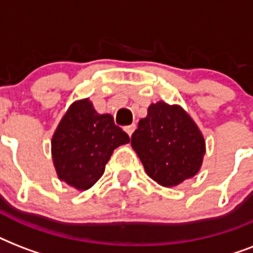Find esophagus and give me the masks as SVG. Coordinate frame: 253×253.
<instances>
[{"instance_id":"34e87169","label":"esophagus","mask_w":253,"mask_h":253,"mask_svg":"<svg viewBox=\"0 0 253 253\" xmlns=\"http://www.w3.org/2000/svg\"><path fill=\"white\" fill-rule=\"evenodd\" d=\"M135 128H136V126H135V125H130V126H127L126 128H125V131H126L127 134H128V136H131V135H132V132L135 131Z\"/></svg>"}]
</instances>
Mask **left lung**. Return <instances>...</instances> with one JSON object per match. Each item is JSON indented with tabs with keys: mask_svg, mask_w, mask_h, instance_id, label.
<instances>
[{
	"mask_svg": "<svg viewBox=\"0 0 253 253\" xmlns=\"http://www.w3.org/2000/svg\"><path fill=\"white\" fill-rule=\"evenodd\" d=\"M131 146L147 174L163 186H176L201 168L204 136L193 119L176 105L152 103L139 121Z\"/></svg>",
	"mask_w": 253,
	"mask_h": 253,
	"instance_id": "1",
	"label": "left lung"
}]
</instances>
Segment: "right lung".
Listing matches in <instances>:
<instances>
[{
	"mask_svg": "<svg viewBox=\"0 0 253 253\" xmlns=\"http://www.w3.org/2000/svg\"><path fill=\"white\" fill-rule=\"evenodd\" d=\"M130 142L110 114H98L89 99L72 103L52 138V159L57 176L79 190L101 178L117 147Z\"/></svg>",
	"mask_w": 253,
	"mask_h": 253,
	"instance_id": "1",
	"label": "right lung"
}]
</instances>
